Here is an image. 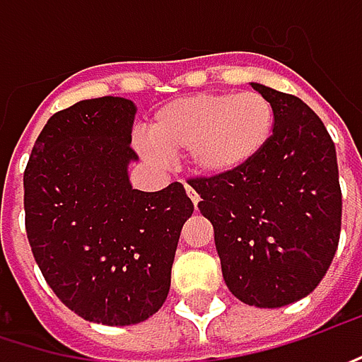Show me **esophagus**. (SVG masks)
I'll use <instances>...</instances> for the list:
<instances>
[{
  "mask_svg": "<svg viewBox=\"0 0 362 362\" xmlns=\"http://www.w3.org/2000/svg\"><path fill=\"white\" fill-rule=\"evenodd\" d=\"M185 192H187V195H189V199H192V202H194V206H197V202H199V195L195 194V189H194V187H192V185H187V183H185Z\"/></svg>",
  "mask_w": 362,
  "mask_h": 362,
  "instance_id": "34e87169",
  "label": "esophagus"
}]
</instances>
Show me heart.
<instances>
[{"label":"heart","mask_w":362,"mask_h":362,"mask_svg":"<svg viewBox=\"0 0 362 362\" xmlns=\"http://www.w3.org/2000/svg\"><path fill=\"white\" fill-rule=\"evenodd\" d=\"M274 107L259 92H210L177 98L158 109L148 136L158 152L181 156L189 152L192 167L206 177H222L249 165L270 140Z\"/></svg>","instance_id":"b5f03b06"}]
</instances>
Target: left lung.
<instances>
[{
	"mask_svg": "<svg viewBox=\"0 0 362 362\" xmlns=\"http://www.w3.org/2000/svg\"><path fill=\"white\" fill-rule=\"evenodd\" d=\"M274 107L266 148L243 168L189 179L214 226L222 276L247 305L307 297L329 268L342 226L336 146L298 96L251 84Z\"/></svg>",
	"mask_w": 362,
	"mask_h": 362,
	"instance_id": "8db88e82",
	"label": "left lung"
}]
</instances>
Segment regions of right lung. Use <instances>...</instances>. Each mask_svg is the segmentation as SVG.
Listing matches in <instances>:
<instances>
[{
  "mask_svg": "<svg viewBox=\"0 0 362 362\" xmlns=\"http://www.w3.org/2000/svg\"><path fill=\"white\" fill-rule=\"evenodd\" d=\"M136 105L103 96L47 121L24 170L33 255L53 293L86 322L132 325L167 300L194 204L181 183L134 189L127 167Z\"/></svg>",
  "mask_w": 362,
  "mask_h": 362,
  "instance_id": "obj_1",
  "label": "right lung"
}]
</instances>
